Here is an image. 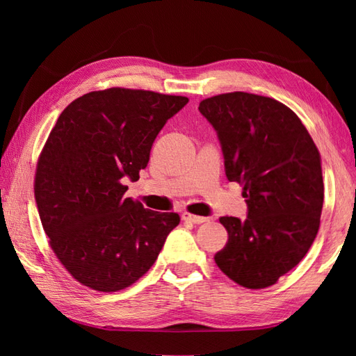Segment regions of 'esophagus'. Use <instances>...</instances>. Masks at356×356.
Segmentation results:
<instances>
[{"mask_svg": "<svg viewBox=\"0 0 356 356\" xmlns=\"http://www.w3.org/2000/svg\"><path fill=\"white\" fill-rule=\"evenodd\" d=\"M182 218H184L185 222H190V223H194V225H200V223L208 222L207 217L194 216V214H190V213H184V214H182Z\"/></svg>", "mask_w": 356, "mask_h": 356, "instance_id": "obj_1", "label": "esophagus"}]
</instances>
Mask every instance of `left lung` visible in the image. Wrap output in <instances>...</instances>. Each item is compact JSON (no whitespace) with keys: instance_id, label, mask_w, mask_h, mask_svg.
<instances>
[{"instance_id":"1","label":"left lung","mask_w":356,"mask_h":356,"mask_svg":"<svg viewBox=\"0 0 356 356\" xmlns=\"http://www.w3.org/2000/svg\"><path fill=\"white\" fill-rule=\"evenodd\" d=\"M199 111L213 125L229 182L243 186L248 216L220 217L228 243L214 257L240 286L261 289L303 260L318 234L324 199L321 156L306 127L272 97L234 92Z\"/></svg>"}]
</instances>
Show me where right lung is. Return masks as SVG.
<instances>
[{"label": "right lung", "instance_id": "obj_1", "mask_svg": "<svg viewBox=\"0 0 356 356\" xmlns=\"http://www.w3.org/2000/svg\"><path fill=\"white\" fill-rule=\"evenodd\" d=\"M185 96L107 88L74 99L38 161L35 199L53 252L81 284L125 289L153 266L180 217L124 197Z\"/></svg>", "mask_w": 356, "mask_h": 356}]
</instances>
